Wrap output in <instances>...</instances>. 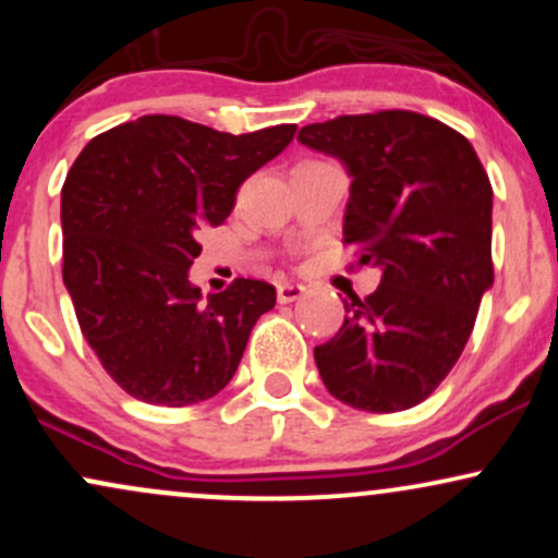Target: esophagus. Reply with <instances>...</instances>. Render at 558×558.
<instances>
[{"instance_id":"obj_1","label":"esophagus","mask_w":558,"mask_h":558,"mask_svg":"<svg viewBox=\"0 0 558 558\" xmlns=\"http://www.w3.org/2000/svg\"><path fill=\"white\" fill-rule=\"evenodd\" d=\"M306 288L299 286V283H280L278 286V301L280 304H291V301H296L304 296Z\"/></svg>"}]
</instances>
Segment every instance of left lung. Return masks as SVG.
<instances>
[{
    "instance_id": "left-lung-1",
    "label": "left lung",
    "mask_w": 558,
    "mask_h": 558,
    "mask_svg": "<svg viewBox=\"0 0 558 558\" xmlns=\"http://www.w3.org/2000/svg\"><path fill=\"white\" fill-rule=\"evenodd\" d=\"M299 141L349 168L343 241L383 270L315 349L325 388L364 412L417 407L462 356L493 286L488 172L462 133L412 110L341 114Z\"/></svg>"
}]
</instances>
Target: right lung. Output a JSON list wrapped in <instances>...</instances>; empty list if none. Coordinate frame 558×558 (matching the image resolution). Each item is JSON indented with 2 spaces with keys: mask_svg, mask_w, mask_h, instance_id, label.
Wrapping results in <instances>:
<instances>
[{
  "mask_svg": "<svg viewBox=\"0 0 558 558\" xmlns=\"http://www.w3.org/2000/svg\"><path fill=\"white\" fill-rule=\"evenodd\" d=\"M293 133L283 123L233 136L144 114L83 146L62 185V280L83 338L133 399L189 407L235 375L275 288L235 278L202 301L189 283L196 230L222 226L239 185Z\"/></svg>",
  "mask_w": 558,
  "mask_h": 558,
  "instance_id": "right-lung-1",
  "label": "right lung"
}]
</instances>
